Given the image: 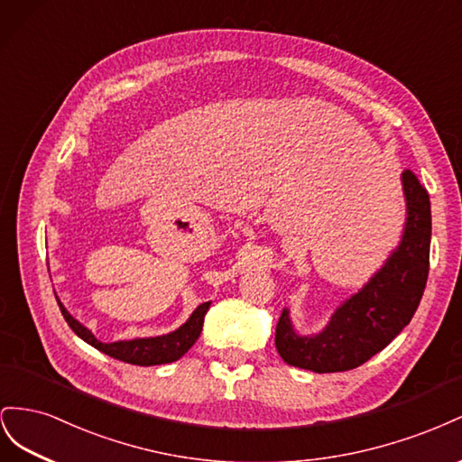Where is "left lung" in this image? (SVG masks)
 I'll use <instances>...</instances> for the list:
<instances>
[{"mask_svg":"<svg viewBox=\"0 0 462 462\" xmlns=\"http://www.w3.org/2000/svg\"><path fill=\"white\" fill-rule=\"evenodd\" d=\"M401 180L406 199L401 244L370 282L337 308L321 333L298 335L288 310H282L274 345L286 364L315 374L348 372L383 350L411 323L430 273L431 208L414 172L404 170Z\"/></svg>","mask_w":462,"mask_h":462,"instance_id":"8db88e82","label":"left lung"}]
</instances>
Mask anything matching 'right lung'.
<instances>
[{
    "mask_svg": "<svg viewBox=\"0 0 462 462\" xmlns=\"http://www.w3.org/2000/svg\"><path fill=\"white\" fill-rule=\"evenodd\" d=\"M58 300V306L61 310L63 319L68 321V325L73 328V333L88 342L90 346H95L97 350L112 356L116 360H122L125 364H134V365H158V364H170L180 360L183 354H186L193 345L195 340L199 338L203 331V321H205V313L210 306V301H205L199 308H197L189 319L183 323L176 331L161 335V337H149V338H134V340H116V342H100L95 335H92L85 325L79 323L73 315L63 308V304Z\"/></svg>",
    "mask_w": 462,
    "mask_h": 462,
    "instance_id": "right-lung-1",
    "label": "right lung"
}]
</instances>
